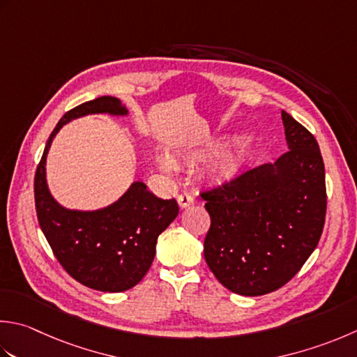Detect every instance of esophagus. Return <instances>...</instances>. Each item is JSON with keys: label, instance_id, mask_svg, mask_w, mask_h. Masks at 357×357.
<instances>
[{"label": "esophagus", "instance_id": "34e87169", "mask_svg": "<svg viewBox=\"0 0 357 357\" xmlns=\"http://www.w3.org/2000/svg\"><path fill=\"white\" fill-rule=\"evenodd\" d=\"M178 204H179V207L181 208H185V207H188V206H192L193 204V197L190 193H187V192H183L178 197Z\"/></svg>", "mask_w": 357, "mask_h": 357}]
</instances>
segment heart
<instances>
[{"label": "heart", "instance_id": "heart-1", "mask_svg": "<svg viewBox=\"0 0 357 357\" xmlns=\"http://www.w3.org/2000/svg\"><path fill=\"white\" fill-rule=\"evenodd\" d=\"M222 149H225V144L216 142V144H212L206 150L188 153V155H185L181 160L188 165L199 164V162H202V160H207L211 158L218 156L222 151ZM252 151H254L252 142H250L249 139H243V141L236 144V146L232 151L227 153V155L220 160L218 165H216L215 176L220 181H229V179L235 178L236 174L241 172L244 164L249 160L250 155H252ZM160 167H162V169H167V162H160Z\"/></svg>", "mask_w": 357, "mask_h": 357}]
</instances>
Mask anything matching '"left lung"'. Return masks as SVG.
Returning a JSON list of instances; mask_svg holds the SVG:
<instances>
[{
    "label": "left lung",
    "instance_id": "left-lung-1",
    "mask_svg": "<svg viewBox=\"0 0 357 357\" xmlns=\"http://www.w3.org/2000/svg\"><path fill=\"white\" fill-rule=\"evenodd\" d=\"M288 151L221 187L202 192L211 229L204 258L218 282L240 296H263L294 277L322 235L325 165L319 144L282 111Z\"/></svg>",
    "mask_w": 357,
    "mask_h": 357
}]
</instances>
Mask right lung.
Wrapping results in <instances>:
<instances>
[{"label":"right lung","instance_id":"right-lung-1","mask_svg":"<svg viewBox=\"0 0 357 357\" xmlns=\"http://www.w3.org/2000/svg\"><path fill=\"white\" fill-rule=\"evenodd\" d=\"M86 114L127 116L111 96L73 108L49 136L35 172V208L52 252L69 275L91 289L122 292L142 280L156 254L158 236L179 212L174 199H160L136 181L113 204L99 211H69L52 198L46 183V156L63 125Z\"/></svg>","mask_w":357,"mask_h":357}]
</instances>
